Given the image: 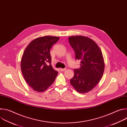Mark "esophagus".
<instances>
[{"instance_id":"esophagus-1","label":"esophagus","mask_w":127,"mask_h":127,"mask_svg":"<svg viewBox=\"0 0 127 127\" xmlns=\"http://www.w3.org/2000/svg\"><path fill=\"white\" fill-rule=\"evenodd\" d=\"M67 69L66 68H60V70L61 71H65Z\"/></svg>"}]
</instances>
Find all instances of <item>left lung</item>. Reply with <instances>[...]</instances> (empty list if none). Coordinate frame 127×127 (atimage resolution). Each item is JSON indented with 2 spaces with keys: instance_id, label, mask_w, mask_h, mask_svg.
Listing matches in <instances>:
<instances>
[{
  "instance_id": "8db88e82",
  "label": "left lung",
  "mask_w": 127,
  "mask_h": 127,
  "mask_svg": "<svg viewBox=\"0 0 127 127\" xmlns=\"http://www.w3.org/2000/svg\"><path fill=\"white\" fill-rule=\"evenodd\" d=\"M75 53V59L80 60L79 69L74 70V75L70 82L79 93L92 90L101 78L104 63L101 51L91 39L81 35L71 36L68 38Z\"/></svg>"
}]
</instances>
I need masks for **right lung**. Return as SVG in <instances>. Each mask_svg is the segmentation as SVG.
I'll list each match as a JSON object with an SVG mask.
<instances>
[{
    "instance_id": "obj_1",
    "label": "right lung",
    "mask_w": 127,
    "mask_h": 127,
    "mask_svg": "<svg viewBox=\"0 0 127 127\" xmlns=\"http://www.w3.org/2000/svg\"><path fill=\"white\" fill-rule=\"evenodd\" d=\"M58 37L44 36L32 41L26 48L21 60V70L28 84L36 92H43L55 80L58 71L51 65L50 49Z\"/></svg>"
}]
</instances>
